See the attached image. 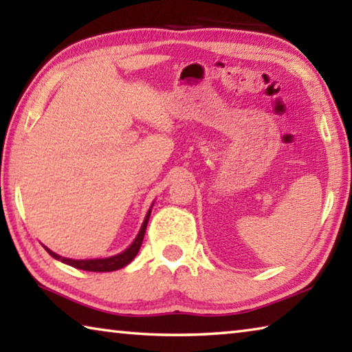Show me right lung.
<instances>
[{
    "label": "right lung",
    "mask_w": 352,
    "mask_h": 352,
    "mask_svg": "<svg viewBox=\"0 0 352 352\" xmlns=\"http://www.w3.org/2000/svg\"><path fill=\"white\" fill-rule=\"evenodd\" d=\"M152 206H151V210H148L147 214H146V219H144V222H142V225H141V230H140L138 236L135 237V241L130 243V247L127 250H124L122 253L115 254V256H110V258H102V259H68V258H62V256H58L57 253L51 252L50 248L45 247L46 252L50 253L54 259L62 261L63 264H68V265L76 267V269H80V270H87V272H113V270L122 269V267H126L127 264H130V262L135 259V256L138 254V252H140L142 239H144V233H146V228H147L148 217H151Z\"/></svg>",
    "instance_id": "add662e5"
}]
</instances>
